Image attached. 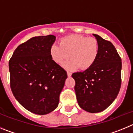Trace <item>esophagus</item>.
<instances>
[{"label":"esophagus","instance_id":"obj_1","mask_svg":"<svg viewBox=\"0 0 133 133\" xmlns=\"http://www.w3.org/2000/svg\"><path fill=\"white\" fill-rule=\"evenodd\" d=\"M67 75H68V77H71V75H72V73L70 72H69V71H67Z\"/></svg>","mask_w":133,"mask_h":133}]
</instances>
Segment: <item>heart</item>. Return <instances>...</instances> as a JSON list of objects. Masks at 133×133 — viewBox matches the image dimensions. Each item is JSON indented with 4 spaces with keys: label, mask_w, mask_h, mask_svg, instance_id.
Returning a JSON list of instances; mask_svg holds the SVG:
<instances>
[{
    "label": "heart",
    "mask_w": 133,
    "mask_h": 133,
    "mask_svg": "<svg viewBox=\"0 0 133 133\" xmlns=\"http://www.w3.org/2000/svg\"><path fill=\"white\" fill-rule=\"evenodd\" d=\"M99 52V44L96 38L80 35H70L60 40L59 45L53 44L50 49V55L56 64H62L70 57V61L64 64V67L74 70L78 67L87 70L95 63Z\"/></svg>",
    "instance_id": "b5f03b06"
}]
</instances>
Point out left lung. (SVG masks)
Segmentation results:
<instances>
[{"mask_svg":"<svg viewBox=\"0 0 133 133\" xmlns=\"http://www.w3.org/2000/svg\"><path fill=\"white\" fill-rule=\"evenodd\" d=\"M99 44L93 65L72 75L78 105L91 113L101 112L117 98L121 85V58L110 41L93 34Z\"/></svg>","mask_w":133,"mask_h":133,"instance_id":"left-lung-1","label":"left lung"}]
</instances>
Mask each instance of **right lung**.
<instances>
[{"label": "right lung", "mask_w": 133, "mask_h": 133, "mask_svg": "<svg viewBox=\"0 0 133 133\" xmlns=\"http://www.w3.org/2000/svg\"><path fill=\"white\" fill-rule=\"evenodd\" d=\"M54 35L35 36L20 44L9 61L10 89L17 101L36 115L58 107L67 73L50 55Z\"/></svg>", "instance_id": "1"}]
</instances>
